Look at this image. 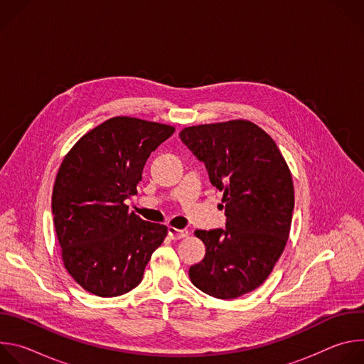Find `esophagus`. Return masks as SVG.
Segmentation results:
<instances>
[{
  "mask_svg": "<svg viewBox=\"0 0 364 364\" xmlns=\"http://www.w3.org/2000/svg\"><path fill=\"white\" fill-rule=\"evenodd\" d=\"M168 236L173 240H180L188 236V230L187 229H176V228H168Z\"/></svg>",
  "mask_w": 364,
  "mask_h": 364,
  "instance_id": "1",
  "label": "esophagus"
}]
</instances>
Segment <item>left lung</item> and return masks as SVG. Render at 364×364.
Here are the masks:
<instances>
[{
	"instance_id": "1",
	"label": "left lung",
	"mask_w": 364,
	"mask_h": 364,
	"mask_svg": "<svg viewBox=\"0 0 364 364\" xmlns=\"http://www.w3.org/2000/svg\"><path fill=\"white\" fill-rule=\"evenodd\" d=\"M180 138L223 193L226 215V229L194 232L205 255L190 267V279L215 298L235 299L264 284L284 252L294 210L291 171L275 141L249 121L188 127Z\"/></svg>"
}]
</instances>
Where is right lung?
Masks as SVG:
<instances>
[{
    "label": "right lung",
    "instance_id": "obj_1",
    "mask_svg": "<svg viewBox=\"0 0 364 364\" xmlns=\"http://www.w3.org/2000/svg\"><path fill=\"white\" fill-rule=\"evenodd\" d=\"M174 128L129 117L85 134L65 157L51 196L63 264L97 296H118L144 277L167 226L142 220L125 200L136 193L149 154Z\"/></svg>",
    "mask_w": 364,
    "mask_h": 364
}]
</instances>
